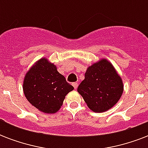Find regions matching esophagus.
<instances>
[{"label":"esophagus","instance_id":"34e87169","mask_svg":"<svg viewBox=\"0 0 148 148\" xmlns=\"http://www.w3.org/2000/svg\"><path fill=\"white\" fill-rule=\"evenodd\" d=\"M72 85H73V87L74 88V89H77V86H78V84H77V83H76V82H74V83L72 84Z\"/></svg>","mask_w":148,"mask_h":148}]
</instances>
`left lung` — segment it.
Instances as JSON below:
<instances>
[{
	"instance_id": "1",
	"label": "left lung",
	"mask_w": 148,
	"mask_h": 148,
	"mask_svg": "<svg viewBox=\"0 0 148 148\" xmlns=\"http://www.w3.org/2000/svg\"><path fill=\"white\" fill-rule=\"evenodd\" d=\"M124 91V84L111 63L102 58L88 67L84 79L77 88L87 105L95 113L112 108Z\"/></svg>"
}]
</instances>
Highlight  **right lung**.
<instances>
[{"instance_id":"obj_1","label":"right lung","mask_w":148,"mask_h":148,"mask_svg":"<svg viewBox=\"0 0 148 148\" xmlns=\"http://www.w3.org/2000/svg\"><path fill=\"white\" fill-rule=\"evenodd\" d=\"M74 87L57 70V66L43 58L27 71L23 81L27 100L38 110L54 114L60 110L65 96Z\"/></svg>"}]
</instances>
